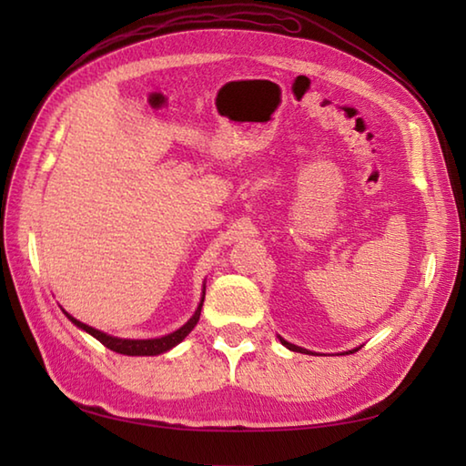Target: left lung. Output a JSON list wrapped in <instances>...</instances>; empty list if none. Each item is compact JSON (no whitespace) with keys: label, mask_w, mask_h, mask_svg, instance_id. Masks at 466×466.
Instances as JSON below:
<instances>
[{"label":"left lung","mask_w":466,"mask_h":466,"mask_svg":"<svg viewBox=\"0 0 466 466\" xmlns=\"http://www.w3.org/2000/svg\"><path fill=\"white\" fill-rule=\"evenodd\" d=\"M280 342L286 346V349H289V350H292V352H306V354H312L310 350H306V349H300V346H296V344H290V342H286L284 339H280ZM356 350H359V349H354V350H349L350 354L352 352H356Z\"/></svg>","instance_id":"1"}]
</instances>
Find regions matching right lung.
<instances>
[{"instance_id":"right-lung-1","label":"right lung","mask_w":466,"mask_h":466,"mask_svg":"<svg viewBox=\"0 0 466 466\" xmlns=\"http://www.w3.org/2000/svg\"><path fill=\"white\" fill-rule=\"evenodd\" d=\"M204 294H206V286H204ZM204 294H202V300H200V304H198V309H196L192 319L187 320L182 326V329L174 330L172 334H166V336H162V339H147V340L117 339V336H110V334H106V332H100V330L92 329V326L80 322L77 319H74V316H69L66 310H64V314L77 326V329L86 330L87 334H92L94 339L100 340L106 346V349H110L114 352H120V354H127V356H156V354H162V352H167L170 349H174L176 344H180L186 339V336L192 332V329L198 324V320H200V312H202V304H204Z\"/></svg>"}]
</instances>
